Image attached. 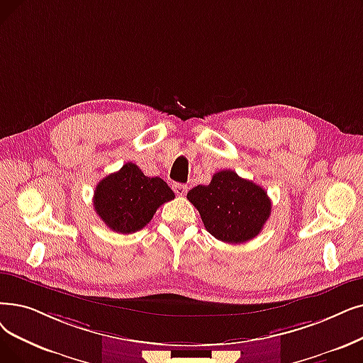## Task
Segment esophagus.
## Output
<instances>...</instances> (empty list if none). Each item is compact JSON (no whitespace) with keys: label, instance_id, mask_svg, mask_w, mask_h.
<instances>
[{"label":"esophagus","instance_id":"obj_1","mask_svg":"<svg viewBox=\"0 0 363 363\" xmlns=\"http://www.w3.org/2000/svg\"><path fill=\"white\" fill-rule=\"evenodd\" d=\"M172 188H173V191H175V194L179 197H184L188 190V186L185 184H173Z\"/></svg>","mask_w":363,"mask_h":363}]
</instances>
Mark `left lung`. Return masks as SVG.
Segmentation results:
<instances>
[{
	"label": "left lung",
	"mask_w": 363,
	"mask_h": 363,
	"mask_svg": "<svg viewBox=\"0 0 363 363\" xmlns=\"http://www.w3.org/2000/svg\"><path fill=\"white\" fill-rule=\"evenodd\" d=\"M186 199L199 211L206 230L225 243L257 238L272 213L267 191L233 170L215 173L211 184L194 186Z\"/></svg>",
	"instance_id": "obj_1"
}]
</instances>
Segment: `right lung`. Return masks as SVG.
<instances>
[{
    "instance_id": "add662e5",
    "label": "right lung",
    "mask_w": 363,
    "mask_h": 363,
    "mask_svg": "<svg viewBox=\"0 0 363 363\" xmlns=\"http://www.w3.org/2000/svg\"><path fill=\"white\" fill-rule=\"evenodd\" d=\"M172 199L175 194L162 178H148L135 163H125L96 185L93 206L106 227L132 234L144 228L155 211Z\"/></svg>"
}]
</instances>
